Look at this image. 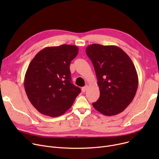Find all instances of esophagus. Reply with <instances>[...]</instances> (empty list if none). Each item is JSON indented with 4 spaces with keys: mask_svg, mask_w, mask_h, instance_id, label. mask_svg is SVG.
Instances as JSON below:
<instances>
[{
    "mask_svg": "<svg viewBox=\"0 0 159 159\" xmlns=\"http://www.w3.org/2000/svg\"><path fill=\"white\" fill-rule=\"evenodd\" d=\"M88 85L85 86L84 87H82V92H85V91H86V90L88 89Z\"/></svg>",
    "mask_w": 159,
    "mask_h": 159,
    "instance_id": "1",
    "label": "esophagus"
}]
</instances>
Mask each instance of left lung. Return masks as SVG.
Listing matches in <instances>:
<instances>
[{"label":"left lung","mask_w":159,"mask_h":159,"mask_svg":"<svg viewBox=\"0 0 159 159\" xmlns=\"http://www.w3.org/2000/svg\"><path fill=\"white\" fill-rule=\"evenodd\" d=\"M94 66L100 90L95 109L106 116L122 112L134 98L138 75L129 57L116 46L93 44L86 49Z\"/></svg>","instance_id":"obj_1"}]
</instances>
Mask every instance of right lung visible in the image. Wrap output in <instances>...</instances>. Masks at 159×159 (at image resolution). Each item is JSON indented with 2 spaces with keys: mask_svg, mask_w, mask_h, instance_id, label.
Returning a JSON list of instances; mask_svg holds the SVG:
<instances>
[{
  "mask_svg": "<svg viewBox=\"0 0 159 159\" xmlns=\"http://www.w3.org/2000/svg\"><path fill=\"white\" fill-rule=\"evenodd\" d=\"M76 46L46 47L33 58L24 77L29 101L44 115L56 117L68 110L81 92L71 80L70 65L78 54Z\"/></svg>",
  "mask_w": 159,
  "mask_h": 159,
  "instance_id": "1",
  "label": "right lung"
}]
</instances>
